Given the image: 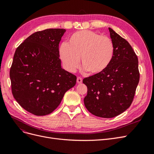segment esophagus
<instances>
[{
    "mask_svg": "<svg viewBox=\"0 0 154 154\" xmlns=\"http://www.w3.org/2000/svg\"><path fill=\"white\" fill-rule=\"evenodd\" d=\"M76 81H77L78 83H82V78L80 77H78Z\"/></svg>",
    "mask_w": 154,
    "mask_h": 154,
    "instance_id": "1",
    "label": "esophagus"
}]
</instances>
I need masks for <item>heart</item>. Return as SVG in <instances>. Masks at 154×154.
<instances>
[{
    "label": "heart",
    "mask_w": 154,
    "mask_h": 154,
    "mask_svg": "<svg viewBox=\"0 0 154 154\" xmlns=\"http://www.w3.org/2000/svg\"><path fill=\"white\" fill-rule=\"evenodd\" d=\"M114 53V45L109 37L89 30L74 32L68 44H62L59 49L63 66L69 72L76 71L81 58L84 71L100 74L109 66Z\"/></svg>",
    "instance_id": "b5f03b06"
}]
</instances>
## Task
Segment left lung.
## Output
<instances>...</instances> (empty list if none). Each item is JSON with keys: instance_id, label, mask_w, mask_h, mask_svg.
Returning <instances> with one entry per match:
<instances>
[{"instance_id": "8db88e82", "label": "left lung", "mask_w": 154, "mask_h": 154, "mask_svg": "<svg viewBox=\"0 0 154 154\" xmlns=\"http://www.w3.org/2000/svg\"><path fill=\"white\" fill-rule=\"evenodd\" d=\"M109 29L114 45L112 60L104 71L83 80L87 87L85 107L93 115L104 118H114L128 108L139 81L138 59L131 45Z\"/></svg>"}]
</instances>
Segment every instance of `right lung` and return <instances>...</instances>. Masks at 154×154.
<instances>
[{
	"instance_id": "right-lung-1",
	"label": "right lung",
	"mask_w": 154,
	"mask_h": 154,
	"mask_svg": "<svg viewBox=\"0 0 154 154\" xmlns=\"http://www.w3.org/2000/svg\"><path fill=\"white\" fill-rule=\"evenodd\" d=\"M66 29L32 34L16 49L10 76L14 98L36 116L51 114L61 103L76 76L62 69L59 43Z\"/></svg>"
}]
</instances>
